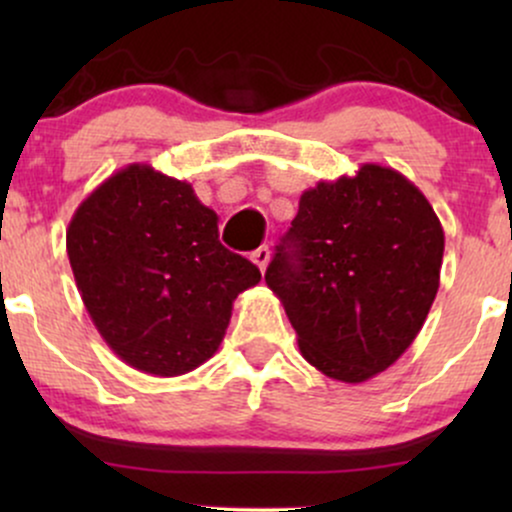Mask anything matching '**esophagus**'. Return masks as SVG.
Segmentation results:
<instances>
[{"instance_id": "1", "label": "esophagus", "mask_w": 512, "mask_h": 512, "mask_svg": "<svg viewBox=\"0 0 512 512\" xmlns=\"http://www.w3.org/2000/svg\"><path fill=\"white\" fill-rule=\"evenodd\" d=\"M250 260L257 264V269H260V272H264V269H267V264H269V248H267V245H262V248H257L255 252H252Z\"/></svg>"}]
</instances>
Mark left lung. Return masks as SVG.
<instances>
[{"label": "left lung", "instance_id": "left-lung-1", "mask_svg": "<svg viewBox=\"0 0 512 512\" xmlns=\"http://www.w3.org/2000/svg\"><path fill=\"white\" fill-rule=\"evenodd\" d=\"M443 250L424 192L395 168L363 163L303 192L264 281L305 361L356 385L390 368L421 332Z\"/></svg>", "mask_w": 512, "mask_h": 512}]
</instances>
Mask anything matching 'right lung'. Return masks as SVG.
Listing matches in <instances>:
<instances>
[{
	"instance_id": "right-lung-1",
	"label": "right lung",
	"mask_w": 512,
	"mask_h": 512,
	"mask_svg": "<svg viewBox=\"0 0 512 512\" xmlns=\"http://www.w3.org/2000/svg\"><path fill=\"white\" fill-rule=\"evenodd\" d=\"M67 255L105 344L127 366L173 378L209 361L255 264L219 243V216L190 182L129 163L74 211Z\"/></svg>"
}]
</instances>
